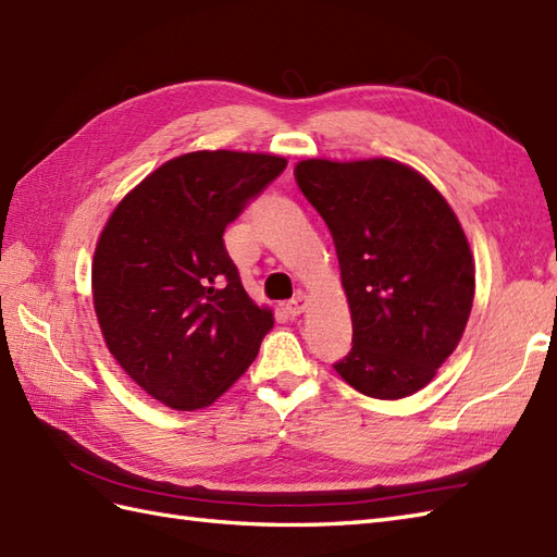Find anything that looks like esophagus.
Here are the masks:
<instances>
[{"mask_svg":"<svg viewBox=\"0 0 557 557\" xmlns=\"http://www.w3.org/2000/svg\"><path fill=\"white\" fill-rule=\"evenodd\" d=\"M305 307H307V295L305 293H297L293 300H288V305H286L290 317H300L302 311H305Z\"/></svg>","mask_w":557,"mask_h":557,"instance_id":"obj_1","label":"esophagus"}]
</instances>
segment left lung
I'll return each instance as SVG.
<instances>
[{
	"label": "left lung",
	"mask_w": 557,
	"mask_h": 557,
	"mask_svg": "<svg viewBox=\"0 0 557 557\" xmlns=\"http://www.w3.org/2000/svg\"><path fill=\"white\" fill-rule=\"evenodd\" d=\"M295 180L331 228L351 311L333 363L361 395L401 399L435 377L472 309L474 264L458 216L397 160H300Z\"/></svg>",
	"instance_id": "left-lung-1"
}]
</instances>
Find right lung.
I'll return each instance as SVG.
<instances>
[{
  "instance_id": "obj_1",
  "label": "right lung",
  "mask_w": 557,
  "mask_h": 557,
  "mask_svg": "<svg viewBox=\"0 0 557 557\" xmlns=\"http://www.w3.org/2000/svg\"><path fill=\"white\" fill-rule=\"evenodd\" d=\"M286 165L240 151L172 158L103 226L91 264L103 341L132 381L170 409L212 404L274 325L271 309L243 288L222 236Z\"/></svg>"
}]
</instances>
